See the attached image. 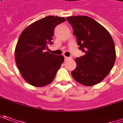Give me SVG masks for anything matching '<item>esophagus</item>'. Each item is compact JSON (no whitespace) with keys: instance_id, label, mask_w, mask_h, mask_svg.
<instances>
[{"instance_id":"1","label":"esophagus","mask_w":123,"mask_h":123,"mask_svg":"<svg viewBox=\"0 0 123 123\" xmlns=\"http://www.w3.org/2000/svg\"><path fill=\"white\" fill-rule=\"evenodd\" d=\"M70 59H71V58H70V57H67V56H65V61H69V60H70Z\"/></svg>"}]
</instances>
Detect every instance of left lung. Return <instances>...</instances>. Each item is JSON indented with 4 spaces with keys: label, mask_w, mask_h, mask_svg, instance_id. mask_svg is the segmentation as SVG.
<instances>
[{
    "label": "left lung",
    "mask_w": 123,
    "mask_h": 123,
    "mask_svg": "<svg viewBox=\"0 0 123 123\" xmlns=\"http://www.w3.org/2000/svg\"><path fill=\"white\" fill-rule=\"evenodd\" d=\"M76 36L79 49L85 53L76 58L72 72L78 83L90 86L101 82L109 74L116 61L115 44L110 33L95 20L87 16L67 17Z\"/></svg>",
    "instance_id": "1"
}]
</instances>
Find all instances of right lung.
Instances as JSON below:
<instances>
[{"label":"right lung","instance_id":"1","mask_svg":"<svg viewBox=\"0 0 123 123\" xmlns=\"http://www.w3.org/2000/svg\"><path fill=\"white\" fill-rule=\"evenodd\" d=\"M65 21L48 16L28 25L20 35L15 48V61L25 81L42 87L51 83L64 61L63 55L49 52L55 26Z\"/></svg>","mask_w":123,"mask_h":123}]
</instances>
